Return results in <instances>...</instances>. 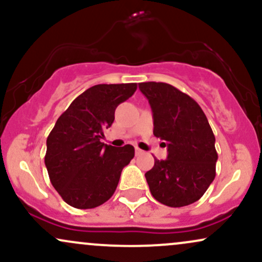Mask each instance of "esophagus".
<instances>
[{"label":"esophagus","mask_w":262,"mask_h":262,"mask_svg":"<svg viewBox=\"0 0 262 262\" xmlns=\"http://www.w3.org/2000/svg\"><path fill=\"white\" fill-rule=\"evenodd\" d=\"M144 154V151L141 149H139V148H135V155L137 156H139V155H143Z\"/></svg>","instance_id":"34e87169"}]
</instances>
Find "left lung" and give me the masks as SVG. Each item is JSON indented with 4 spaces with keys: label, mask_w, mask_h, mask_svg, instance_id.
<instances>
[{
    "label": "left lung",
    "mask_w": 262,
    "mask_h": 262,
    "mask_svg": "<svg viewBox=\"0 0 262 262\" xmlns=\"http://www.w3.org/2000/svg\"><path fill=\"white\" fill-rule=\"evenodd\" d=\"M154 119V135L166 141L167 159L145 173L156 201L183 207L203 196L215 177V138L208 119L188 95L165 82H141Z\"/></svg>",
    "instance_id": "left-lung-1"
}]
</instances>
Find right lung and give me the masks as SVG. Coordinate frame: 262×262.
<instances>
[{"mask_svg":"<svg viewBox=\"0 0 262 262\" xmlns=\"http://www.w3.org/2000/svg\"><path fill=\"white\" fill-rule=\"evenodd\" d=\"M137 90V83L96 85L82 92L59 117L47 139V166L54 188L71 207L90 209L113 196L134 148L101 143L114 111Z\"/></svg>","mask_w":262,"mask_h":262,"instance_id":"add662e5","label":"right lung"}]
</instances>
